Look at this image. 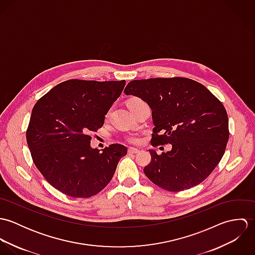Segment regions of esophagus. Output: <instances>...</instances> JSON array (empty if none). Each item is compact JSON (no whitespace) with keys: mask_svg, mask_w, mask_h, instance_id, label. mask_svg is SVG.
<instances>
[{"mask_svg":"<svg viewBox=\"0 0 255 255\" xmlns=\"http://www.w3.org/2000/svg\"><path fill=\"white\" fill-rule=\"evenodd\" d=\"M138 152H139V149H137V148H133V147L128 148V153L129 154H136Z\"/></svg>","mask_w":255,"mask_h":255,"instance_id":"34e87169","label":"esophagus"}]
</instances>
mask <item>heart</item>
<instances>
[{
    "mask_svg": "<svg viewBox=\"0 0 255 255\" xmlns=\"http://www.w3.org/2000/svg\"><path fill=\"white\" fill-rule=\"evenodd\" d=\"M138 101H140V100L139 99H131V100L128 101V105L133 104V103L138 102ZM127 140H128V142H129L131 144H137L140 141V137L138 135H136V134H130V135H128L127 137Z\"/></svg>",
    "mask_w": 255,
    "mask_h": 255,
    "instance_id": "b5f03b06",
    "label": "heart"
}]
</instances>
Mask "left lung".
<instances>
[{"label":"left lung","mask_w":255,"mask_h":255,"mask_svg":"<svg viewBox=\"0 0 255 255\" xmlns=\"http://www.w3.org/2000/svg\"><path fill=\"white\" fill-rule=\"evenodd\" d=\"M126 95L141 98L152 110V146L172 144L158 155L149 150L146 177L169 191H181L203 182L221 161L229 140L225 107L204 85L185 78L132 80Z\"/></svg>","instance_id":"obj_1"}]
</instances>
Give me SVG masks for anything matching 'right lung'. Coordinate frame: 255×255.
I'll list each match as a JSON object with an SVG mask.
<instances>
[{
  "label": "right lung",
  "mask_w": 255,
  "mask_h": 255,
  "mask_svg": "<svg viewBox=\"0 0 255 255\" xmlns=\"http://www.w3.org/2000/svg\"><path fill=\"white\" fill-rule=\"evenodd\" d=\"M126 80L70 79L52 88L34 105L26 140L39 172L52 186L72 197L88 198L112 180L127 147L91 148L89 132L104 125Z\"/></svg>",
  "instance_id": "right-lung-1"
}]
</instances>
